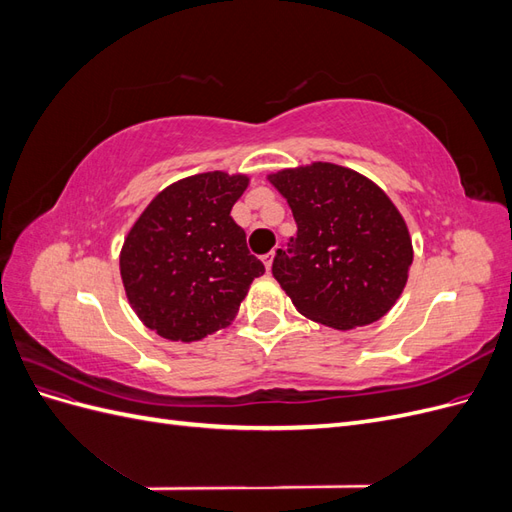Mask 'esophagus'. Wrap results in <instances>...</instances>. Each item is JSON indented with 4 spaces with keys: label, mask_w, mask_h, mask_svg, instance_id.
Listing matches in <instances>:
<instances>
[{
    "label": "esophagus",
    "mask_w": 512,
    "mask_h": 512,
    "mask_svg": "<svg viewBox=\"0 0 512 512\" xmlns=\"http://www.w3.org/2000/svg\"><path fill=\"white\" fill-rule=\"evenodd\" d=\"M273 258H275V252H269V254L262 256V262H265L267 271H271V267H273Z\"/></svg>",
    "instance_id": "esophagus-1"
}]
</instances>
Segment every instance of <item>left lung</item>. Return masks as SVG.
<instances>
[{
	"label": "left lung",
	"mask_w": 512,
	"mask_h": 512,
	"mask_svg": "<svg viewBox=\"0 0 512 512\" xmlns=\"http://www.w3.org/2000/svg\"><path fill=\"white\" fill-rule=\"evenodd\" d=\"M269 181L297 222V237L273 258V277L294 307L339 331L380 320L404 292L414 258L391 198L331 162L286 168Z\"/></svg>",
	"instance_id": "1"
}]
</instances>
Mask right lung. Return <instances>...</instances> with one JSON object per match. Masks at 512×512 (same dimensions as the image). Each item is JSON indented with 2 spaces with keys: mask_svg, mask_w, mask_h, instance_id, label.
Returning a JSON list of instances; mask_svg holds the SVG:
<instances>
[{
  "mask_svg": "<svg viewBox=\"0 0 512 512\" xmlns=\"http://www.w3.org/2000/svg\"><path fill=\"white\" fill-rule=\"evenodd\" d=\"M250 177L222 170L185 177L151 200L121 247L126 297L147 329L198 342L235 320L265 265L250 254L230 209Z\"/></svg>",
  "mask_w": 512,
  "mask_h": 512,
  "instance_id": "right-lung-1",
  "label": "right lung"
}]
</instances>
